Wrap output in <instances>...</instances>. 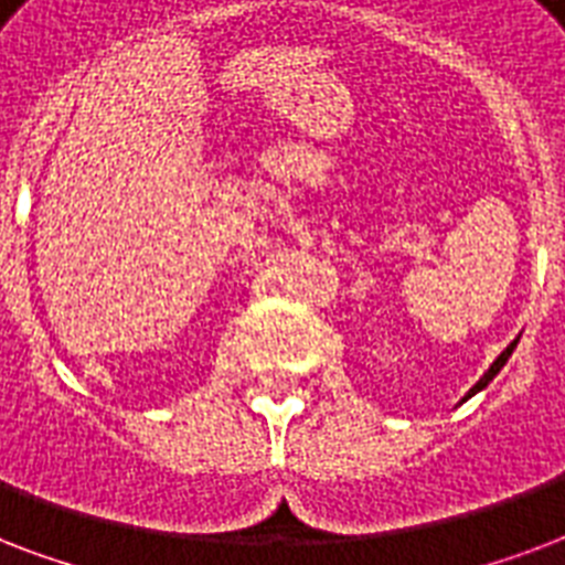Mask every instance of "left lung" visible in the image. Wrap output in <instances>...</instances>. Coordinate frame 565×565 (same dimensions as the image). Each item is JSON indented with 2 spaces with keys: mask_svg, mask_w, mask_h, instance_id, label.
Returning <instances> with one entry per match:
<instances>
[{
  "mask_svg": "<svg viewBox=\"0 0 565 565\" xmlns=\"http://www.w3.org/2000/svg\"><path fill=\"white\" fill-rule=\"evenodd\" d=\"M515 344H519V339H513V342L507 344V351H501V356H498V360L492 362V365H489V371H487V374H483V377H480L478 383H475V386H471V392H469V395H466V397H462V401H469L471 395H478V392H483V388H487L489 383H492V380H495V374H498V371L504 369V365H507V360H510V356H513Z\"/></svg>",
  "mask_w": 565,
  "mask_h": 565,
  "instance_id": "1",
  "label": "left lung"
}]
</instances>
